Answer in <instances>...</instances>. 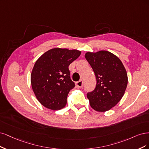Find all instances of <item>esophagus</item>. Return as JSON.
Here are the masks:
<instances>
[{"label":"esophagus","mask_w":149,"mask_h":149,"mask_svg":"<svg viewBox=\"0 0 149 149\" xmlns=\"http://www.w3.org/2000/svg\"><path fill=\"white\" fill-rule=\"evenodd\" d=\"M75 85H76L77 87L81 88V87H83V85H84L83 81L82 80H79L78 81H77V82L75 83Z\"/></svg>","instance_id":"1"}]
</instances>
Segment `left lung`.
I'll return each mask as SVG.
<instances>
[{
    "label": "left lung",
    "mask_w": 149,
    "mask_h": 149,
    "mask_svg": "<svg viewBox=\"0 0 149 149\" xmlns=\"http://www.w3.org/2000/svg\"><path fill=\"white\" fill-rule=\"evenodd\" d=\"M85 58L92 67L97 85L87 95L90 104L95 111L104 112L119 102L127 85V74L122 62L107 51L87 52Z\"/></svg>",
    "instance_id": "left-lung-1"
}]
</instances>
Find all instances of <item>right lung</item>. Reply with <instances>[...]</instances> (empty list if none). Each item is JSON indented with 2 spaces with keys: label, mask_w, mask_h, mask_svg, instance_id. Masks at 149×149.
Instances as JSON below:
<instances>
[{
  "label": "right lung",
  "mask_w": 149,
  "mask_h": 149,
  "mask_svg": "<svg viewBox=\"0 0 149 149\" xmlns=\"http://www.w3.org/2000/svg\"><path fill=\"white\" fill-rule=\"evenodd\" d=\"M80 51L56 47L38 59L31 74V84L36 98L45 107L59 110L67 103L70 90L75 87L69 65L80 56Z\"/></svg>",
  "instance_id": "add662e5"
}]
</instances>
